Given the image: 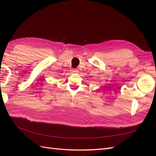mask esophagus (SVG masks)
<instances>
[{
	"label": "esophagus",
	"mask_w": 156,
	"mask_h": 156,
	"mask_svg": "<svg viewBox=\"0 0 156 156\" xmlns=\"http://www.w3.org/2000/svg\"><path fill=\"white\" fill-rule=\"evenodd\" d=\"M77 69H72V73H77Z\"/></svg>",
	"instance_id": "34e87169"
}]
</instances>
